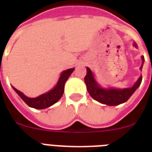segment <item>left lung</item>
Segmentation results:
<instances>
[{
    "mask_svg": "<svg viewBox=\"0 0 152 152\" xmlns=\"http://www.w3.org/2000/svg\"><path fill=\"white\" fill-rule=\"evenodd\" d=\"M135 47H137V44L133 43ZM142 64L140 70L142 69L144 62V57L142 56ZM142 81V76H140L138 80L134 83L132 88L125 89H114V88H102L96 82L92 72L89 68H87V75L84 77V82L87 85L89 95L96 101L108 106H117L119 104L124 103L127 101L131 95L135 92V91L139 88Z\"/></svg>",
    "mask_w": 152,
    "mask_h": 152,
    "instance_id": "8db88e82",
    "label": "left lung"
}]
</instances>
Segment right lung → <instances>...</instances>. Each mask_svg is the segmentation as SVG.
Listing matches in <instances>:
<instances>
[{"label": "right lung", "mask_w": 152, "mask_h": 152, "mask_svg": "<svg viewBox=\"0 0 152 152\" xmlns=\"http://www.w3.org/2000/svg\"><path fill=\"white\" fill-rule=\"evenodd\" d=\"M73 71L74 68L67 69V70L62 72L61 75L57 81V85L55 86L52 90L45 93L43 95H39V97L28 98L25 95H23L21 91L17 90L16 88H15L14 87L12 88L15 92L19 95V96L25 102V103L27 104V106L34 109H40V110L46 109L56 103L61 98L64 94V83Z\"/></svg>", "instance_id": "add662e5"}]
</instances>
